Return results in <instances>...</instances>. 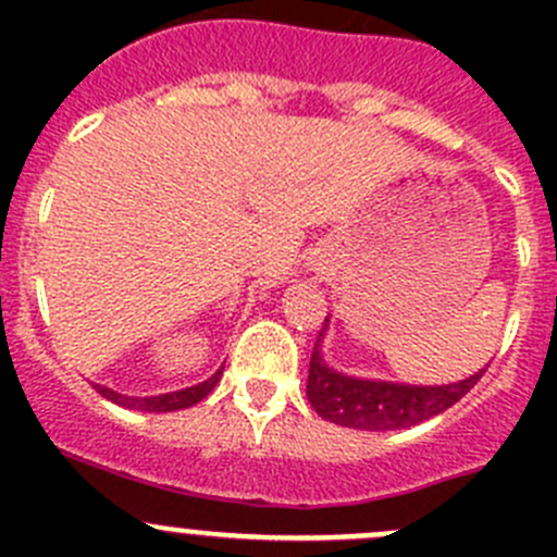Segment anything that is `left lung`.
<instances>
[{
	"label": "left lung",
	"instance_id": "left-lung-1",
	"mask_svg": "<svg viewBox=\"0 0 557 557\" xmlns=\"http://www.w3.org/2000/svg\"><path fill=\"white\" fill-rule=\"evenodd\" d=\"M329 323V320H325ZM323 336V334H320ZM487 369V367H485ZM485 369L450 385H398L383 380H358L334 372L320 356V339L314 342L307 377V398L323 420L345 429L396 431L418 425L434 414L450 409L466 396Z\"/></svg>",
	"mask_w": 557,
	"mask_h": 557
}]
</instances>
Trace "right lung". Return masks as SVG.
<instances>
[{"mask_svg": "<svg viewBox=\"0 0 557 557\" xmlns=\"http://www.w3.org/2000/svg\"><path fill=\"white\" fill-rule=\"evenodd\" d=\"M221 374H223V367L218 369L210 380H205V383L183 387V391L161 393V396H123V393L112 391V387H104V385H94V387H97V393H102L107 401L117 404V407L139 409V412H174V409L194 407V404H199L201 398L210 396L212 387H215L218 380H221Z\"/></svg>", "mask_w": 557, "mask_h": 557, "instance_id": "right-lung-1", "label": "right lung"}]
</instances>
